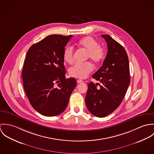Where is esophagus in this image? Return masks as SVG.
Instances as JSON below:
<instances>
[{
  "mask_svg": "<svg viewBox=\"0 0 154 154\" xmlns=\"http://www.w3.org/2000/svg\"><path fill=\"white\" fill-rule=\"evenodd\" d=\"M76 82H77V83H78V84H80V83L83 82V81H82V80H81V79H78Z\"/></svg>",
  "mask_w": 154,
  "mask_h": 154,
  "instance_id": "obj_1",
  "label": "esophagus"
}]
</instances>
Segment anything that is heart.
<instances>
[{
	"mask_svg": "<svg viewBox=\"0 0 154 154\" xmlns=\"http://www.w3.org/2000/svg\"><path fill=\"white\" fill-rule=\"evenodd\" d=\"M78 45L87 51V59H89L94 63L99 64L105 58V48L98 45L97 41L91 36L85 37L78 41ZM63 59L69 64L73 62V48L67 47L63 52ZM92 70L91 63H76L69 69V73L71 76L85 78Z\"/></svg>",
	"mask_w": 154,
	"mask_h": 154,
	"instance_id": "obj_1",
	"label": "heart"
}]
</instances>
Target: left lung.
I'll use <instances>...</instances> for the list:
<instances>
[{
	"label": "left lung",
	"instance_id": "8db88e82",
	"mask_svg": "<svg viewBox=\"0 0 154 154\" xmlns=\"http://www.w3.org/2000/svg\"><path fill=\"white\" fill-rule=\"evenodd\" d=\"M101 37L107 42V54L103 66L92 76L101 85L90 82L85 97L88 110L98 117H104L117 109L131 81L129 59L125 49L110 35ZM98 85L99 88H96Z\"/></svg>",
	"mask_w": 154,
	"mask_h": 154
}]
</instances>
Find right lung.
<instances>
[{"label":"right lung","mask_w":154,"mask_h":154,"mask_svg":"<svg viewBox=\"0 0 154 154\" xmlns=\"http://www.w3.org/2000/svg\"><path fill=\"white\" fill-rule=\"evenodd\" d=\"M72 35H50L27 51L22 69L23 86L32 107L41 114L55 116L66 109L76 86L66 79L65 47Z\"/></svg>","instance_id":"add662e5"}]
</instances>
